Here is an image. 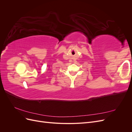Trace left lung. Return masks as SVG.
Wrapping results in <instances>:
<instances>
[{
  "label": "left lung",
  "mask_w": 132,
  "mask_h": 132,
  "mask_svg": "<svg viewBox=\"0 0 132 132\" xmlns=\"http://www.w3.org/2000/svg\"><path fill=\"white\" fill-rule=\"evenodd\" d=\"M131 73H132V70H131Z\"/></svg>",
  "instance_id": "left-lung-1"
}]
</instances>
